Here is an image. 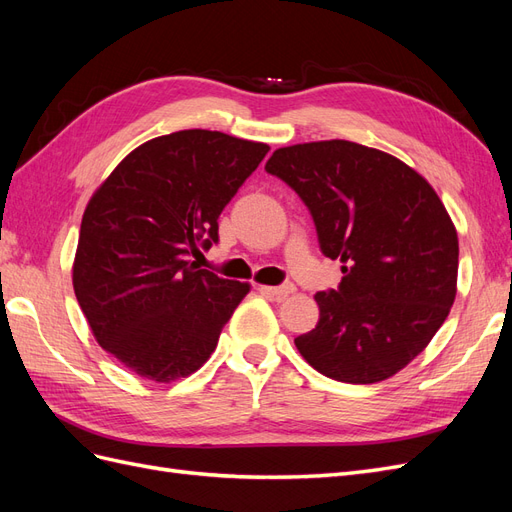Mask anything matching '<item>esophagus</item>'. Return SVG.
<instances>
[{"label": "esophagus", "instance_id": "34e87169", "mask_svg": "<svg viewBox=\"0 0 512 512\" xmlns=\"http://www.w3.org/2000/svg\"><path fill=\"white\" fill-rule=\"evenodd\" d=\"M258 290L265 292V294H271V297L277 299V301H284L297 288H294V284H282V286H260Z\"/></svg>", "mask_w": 512, "mask_h": 512}]
</instances>
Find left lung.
<instances>
[{"label": "left lung", "mask_w": 512, "mask_h": 512, "mask_svg": "<svg viewBox=\"0 0 512 512\" xmlns=\"http://www.w3.org/2000/svg\"><path fill=\"white\" fill-rule=\"evenodd\" d=\"M265 170L299 194L342 282L294 346L322 376L374 384L421 354L451 312L459 241L438 194L408 164L350 141L273 151Z\"/></svg>", "instance_id": "obj_1"}]
</instances>
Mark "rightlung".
I'll use <instances>...</instances> for the list:
<instances>
[{
    "label": "right lung",
    "instance_id": "right-lung-1",
    "mask_svg": "<svg viewBox=\"0 0 512 512\" xmlns=\"http://www.w3.org/2000/svg\"><path fill=\"white\" fill-rule=\"evenodd\" d=\"M269 145L211 130L151 138L91 196L72 267L98 344L134 374L185 378L218 346L250 284L200 269L218 218Z\"/></svg>",
    "mask_w": 512,
    "mask_h": 512
}]
</instances>
